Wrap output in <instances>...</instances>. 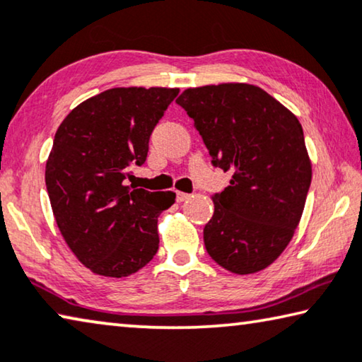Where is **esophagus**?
<instances>
[{
  "mask_svg": "<svg viewBox=\"0 0 362 362\" xmlns=\"http://www.w3.org/2000/svg\"><path fill=\"white\" fill-rule=\"evenodd\" d=\"M189 197H191V196H189V194H186V192H181V191L176 192V200H177V202H185V200H187Z\"/></svg>",
  "mask_w": 362,
  "mask_h": 362,
  "instance_id": "obj_1",
  "label": "esophagus"
}]
</instances>
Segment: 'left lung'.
I'll list each match as a JSON object with an SVG mask.
<instances>
[{"label": "left lung", "mask_w": 362, "mask_h": 362, "mask_svg": "<svg viewBox=\"0 0 362 362\" xmlns=\"http://www.w3.org/2000/svg\"><path fill=\"white\" fill-rule=\"evenodd\" d=\"M176 103L194 119L212 165L233 173L230 186L212 196L205 249L233 274L264 270L291 241L309 192L313 168L301 124L249 84L187 88Z\"/></svg>", "instance_id": "obj_1"}]
</instances>
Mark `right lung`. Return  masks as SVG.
Wrapping results in <instances>:
<instances>
[{
	"instance_id": "1",
	"label": "right lung",
	"mask_w": 362,
	"mask_h": 362,
	"mask_svg": "<svg viewBox=\"0 0 362 362\" xmlns=\"http://www.w3.org/2000/svg\"><path fill=\"white\" fill-rule=\"evenodd\" d=\"M177 93L110 88L72 110L54 134L48 197L64 241L93 274H136L158 251V216L176 194L136 189L126 180L146 163L150 136Z\"/></svg>"
}]
</instances>
